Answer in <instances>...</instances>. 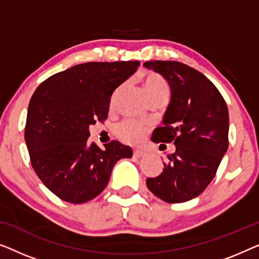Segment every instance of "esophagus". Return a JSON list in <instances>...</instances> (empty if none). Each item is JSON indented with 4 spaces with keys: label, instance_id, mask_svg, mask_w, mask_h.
<instances>
[{
    "label": "esophagus",
    "instance_id": "obj_1",
    "mask_svg": "<svg viewBox=\"0 0 259 259\" xmlns=\"http://www.w3.org/2000/svg\"><path fill=\"white\" fill-rule=\"evenodd\" d=\"M133 157H136V158L145 157V152H143V151H139V150L133 151Z\"/></svg>",
    "mask_w": 259,
    "mask_h": 259
}]
</instances>
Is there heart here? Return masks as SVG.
<instances>
[{
    "label": "heart",
    "instance_id": "1",
    "mask_svg": "<svg viewBox=\"0 0 259 259\" xmlns=\"http://www.w3.org/2000/svg\"><path fill=\"white\" fill-rule=\"evenodd\" d=\"M141 82H143L145 92H146L147 97L150 98L151 101L160 97H167L168 84L160 75H159V74L152 72L144 74L143 77H141ZM120 90H121V88H119V90L114 93V95H113L112 104L115 102ZM147 126L141 122L125 121L118 127L116 134H118L119 139L123 141V143L134 145L140 143V141L144 139L147 133Z\"/></svg>",
    "mask_w": 259,
    "mask_h": 259
}]
</instances>
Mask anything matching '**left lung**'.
<instances>
[{"mask_svg":"<svg viewBox=\"0 0 259 259\" xmlns=\"http://www.w3.org/2000/svg\"><path fill=\"white\" fill-rule=\"evenodd\" d=\"M144 66L160 74L171 90L164 126L154 131L152 140L176 145L162 172L147 178L146 185L166 203H184L206 189L228 151V106L217 87L187 65L157 60Z\"/></svg>","mask_w":259,"mask_h":259,"instance_id":"obj_1","label":"left lung"}]
</instances>
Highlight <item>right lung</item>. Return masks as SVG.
Listing matches in <instances>:
<instances>
[{
    "label": "right lung",
    "instance_id": "add662e5",
    "mask_svg": "<svg viewBox=\"0 0 259 259\" xmlns=\"http://www.w3.org/2000/svg\"><path fill=\"white\" fill-rule=\"evenodd\" d=\"M139 61L86 62L45 80L29 101L24 139L35 173L60 199L82 204L107 186L112 168L131 158L113 140L101 150L88 144V127L107 119L113 92Z\"/></svg>",
    "mask_w": 259,
    "mask_h": 259
}]
</instances>
